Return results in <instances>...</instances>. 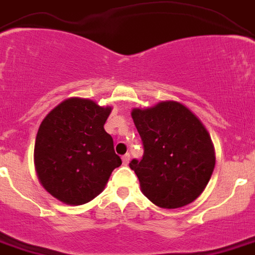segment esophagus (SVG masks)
<instances>
[{
    "mask_svg": "<svg viewBox=\"0 0 255 255\" xmlns=\"http://www.w3.org/2000/svg\"><path fill=\"white\" fill-rule=\"evenodd\" d=\"M130 162V154L126 153L123 156V164L124 165H128Z\"/></svg>",
    "mask_w": 255,
    "mask_h": 255,
    "instance_id": "obj_1",
    "label": "esophagus"
}]
</instances>
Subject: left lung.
I'll list each match as a JSON object with an SVG mask.
<instances>
[{
    "mask_svg": "<svg viewBox=\"0 0 255 255\" xmlns=\"http://www.w3.org/2000/svg\"><path fill=\"white\" fill-rule=\"evenodd\" d=\"M131 117L144 154L129 165L143 195L164 209L182 208L195 201L215 166L214 144L201 120L175 101L134 108Z\"/></svg>",
    "mask_w": 255,
    "mask_h": 255,
    "instance_id": "8db88e82",
    "label": "left lung"
}]
</instances>
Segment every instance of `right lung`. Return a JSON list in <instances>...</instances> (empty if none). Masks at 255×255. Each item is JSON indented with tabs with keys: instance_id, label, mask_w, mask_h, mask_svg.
Listing matches in <instances>:
<instances>
[{
	"instance_id": "add662e5",
	"label": "right lung",
	"mask_w": 255,
	"mask_h": 255,
	"mask_svg": "<svg viewBox=\"0 0 255 255\" xmlns=\"http://www.w3.org/2000/svg\"><path fill=\"white\" fill-rule=\"evenodd\" d=\"M112 112L86 98H68L42 120L34 143V167L42 187L67 205H82L104 190L121 165L104 130Z\"/></svg>"
}]
</instances>
